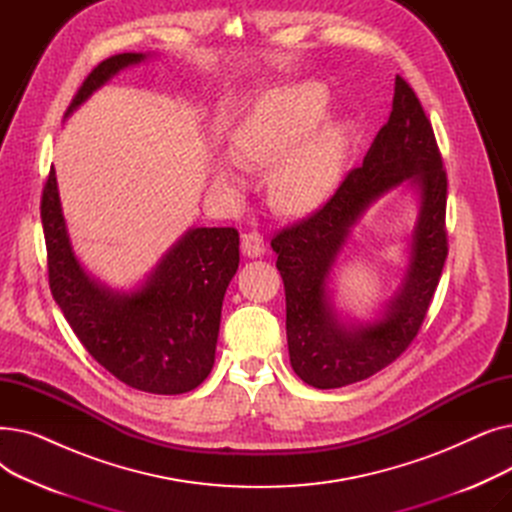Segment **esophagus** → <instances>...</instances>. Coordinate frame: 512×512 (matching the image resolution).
I'll use <instances>...</instances> for the list:
<instances>
[{"label": "esophagus", "mask_w": 512, "mask_h": 512, "mask_svg": "<svg viewBox=\"0 0 512 512\" xmlns=\"http://www.w3.org/2000/svg\"><path fill=\"white\" fill-rule=\"evenodd\" d=\"M240 249L242 255L249 257V259H257L265 253V242L263 236L259 232H249V234H242L240 238Z\"/></svg>", "instance_id": "esophagus-1"}]
</instances>
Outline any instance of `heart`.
Listing matches in <instances>:
<instances>
[{
	"mask_svg": "<svg viewBox=\"0 0 512 512\" xmlns=\"http://www.w3.org/2000/svg\"><path fill=\"white\" fill-rule=\"evenodd\" d=\"M330 103L319 83L288 85L265 93L230 132L228 157L240 168L272 166L267 191L276 209L307 215L324 205L342 176L351 124L324 118ZM213 184L234 191L240 184L226 161L213 168Z\"/></svg>",
	"mask_w": 512,
	"mask_h": 512,
	"instance_id": "obj_1",
	"label": "heart"
}]
</instances>
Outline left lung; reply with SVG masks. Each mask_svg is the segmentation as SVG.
I'll return each instance as SVG.
<instances>
[{
  "instance_id": "left-lung-1",
  "label": "left lung",
  "mask_w": 512,
  "mask_h": 512,
  "mask_svg": "<svg viewBox=\"0 0 512 512\" xmlns=\"http://www.w3.org/2000/svg\"><path fill=\"white\" fill-rule=\"evenodd\" d=\"M398 185H409L418 195L406 274L378 316L351 320L333 305V270L366 209ZM444 218L446 172L434 128L407 80L396 76L390 118L373 139L363 166L348 174L311 218L272 240L286 292L290 365L305 384L319 390L355 384L407 351L448 255Z\"/></svg>"
}]
</instances>
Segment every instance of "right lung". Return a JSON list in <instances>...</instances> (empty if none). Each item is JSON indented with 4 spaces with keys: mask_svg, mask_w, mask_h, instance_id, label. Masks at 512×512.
Wrapping results in <instances>:
<instances>
[{
    "mask_svg": "<svg viewBox=\"0 0 512 512\" xmlns=\"http://www.w3.org/2000/svg\"><path fill=\"white\" fill-rule=\"evenodd\" d=\"M149 58L151 53H120L103 60L78 89L66 118L116 74ZM41 222L51 294L89 355L134 390H195L215 361L224 294L240 259L238 232L188 228L137 286L116 290L78 261L53 168L43 188Z\"/></svg>",
    "mask_w": 512,
    "mask_h": 512,
    "instance_id": "add662e5",
    "label": "right lung"
}]
</instances>
